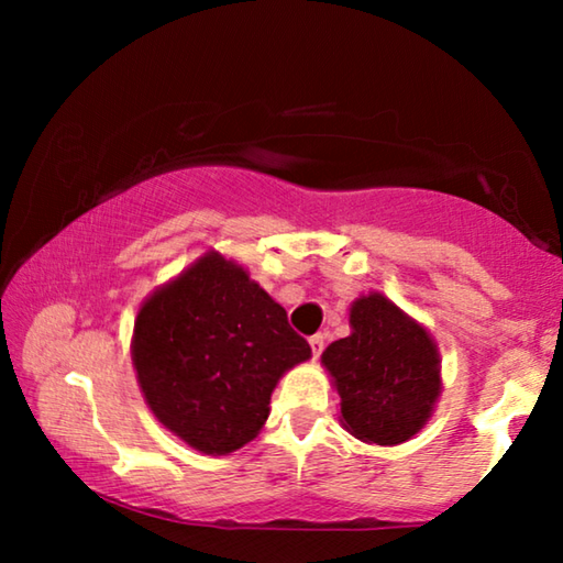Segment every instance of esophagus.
Here are the masks:
<instances>
[{
	"label": "esophagus",
	"mask_w": 563,
	"mask_h": 563,
	"mask_svg": "<svg viewBox=\"0 0 563 563\" xmlns=\"http://www.w3.org/2000/svg\"><path fill=\"white\" fill-rule=\"evenodd\" d=\"M310 350H312V357H320V352H322V347H325V338H322L320 335V332H318V335H312L310 340Z\"/></svg>",
	"instance_id": "1"
}]
</instances>
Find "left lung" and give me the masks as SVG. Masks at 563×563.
I'll return each instance as SVG.
<instances>
[{
	"mask_svg": "<svg viewBox=\"0 0 563 563\" xmlns=\"http://www.w3.org/2000/svg\"><path fill=\"white\" fill-rule=\"evenodd\" d=\"M340 395V422L357 440L395 446L430 422L442 395L440 347L383 292L352 302L350 335L322 352Z\"/></svg>",
	"mask_w": 563,
	"mask_h": 563,
	"instance_id": "obj_1",
	"label": "left lung"
}]
</instances>
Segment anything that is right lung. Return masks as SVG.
<instances>
[{
    "label": "right lung",
    "instance_id": "1",
    "mask_svg": "<svg viewBox=\"0 0 563 563\" xmlns=\"http://www.w3.org/2000/svg\"><path fill=\"white\" fill-rule=\"evenodd\" d=\"M310 345L241 263L208 251L141 302L131 360L151 412L203 454L258 437L271 395Z\"/></svg>",
    "mask_w": 563,
    "mask_h": 563
}]
</instances>
